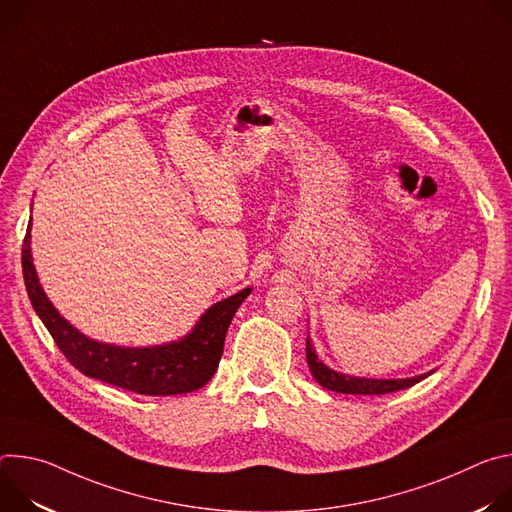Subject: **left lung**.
<instances>
[{"label": "left lung", "mask_w": 512, "mask_h": 512, "mask_svg": "<svg viewBox=\"0 0 512 512\" xmlns=\"http://www.w3.org/2000/svg\"><path fill=\"white\" fill-rule=\"evenodd\" d=\"M306 358H308V367H310L314 379L324 389L336 391V393H348V395H385V393L409 389L433 373V371H429L425 375H417L411 379H362V377L342 375V373L328 369L322 360H318V354H316L310 338L306 340Z\"/></svg>", "instance_id": "left-lung-1"}]
</instances>
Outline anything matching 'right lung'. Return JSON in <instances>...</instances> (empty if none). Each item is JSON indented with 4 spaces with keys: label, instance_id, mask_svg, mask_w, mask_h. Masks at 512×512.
<instances>
[{
    "label": "right lung",
    "instance_id": "right-lung-1",
    "mask_svg": "<svg viewBox=\"0 0 512 512\" xmlns=\"http://www.w3.org/2000/svg\"><path fill=\"white\" fill-rule=\"evenodd\" d=\"M30 227L22 247V267L28 298L72 367L91 379L139 393V395H180L204 387L218 369L223 356L229 324L251 294V287L216 302L208 308L190 334L178 342L160 346H115L87 338L68 324L46 298L32 263Z\"/></svg>",
    "mask_w": 512,
    "mask_h": 512
}]
</instances>
